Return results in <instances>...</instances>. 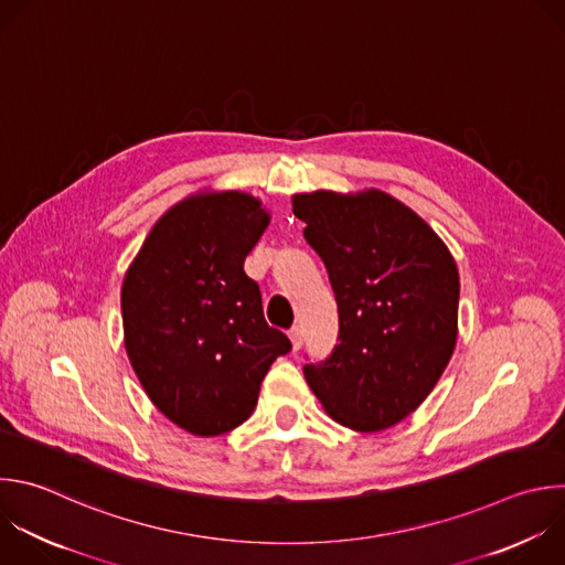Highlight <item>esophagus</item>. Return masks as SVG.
<instances>
[{
    "label": "esophagus",
    "mask_w": 565,
    "mask_h": 565,
    "mask_svg": "<svg viewBox=\"0 0 565 565\" xmlns=\"http://www.w3.org/2000/svg\"><path fill=\"white\" fill-rule=\"evenodd\" d=\"M288 337H290V341H292V350H299V348H301V341H303V332H301V328H299V326L290 328Z\"/></svg>",
    "instance_id": "34e87169"
}]
</instances>
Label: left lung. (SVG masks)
Returning <instances> with one entry per match:
<instances>
[{"instance_id":"8db88e82","label":"left lung","mask_w":565,"mask_h":565,"mask_svg":"<svg viewBox=\"0 0 565 565\" xmlns=\"http://www.w3.org/2000/svg\"><path fill=\"white\" fill-rule=\"evenodd\" d=\"M334 292L332 352L306 363L326 413L356 433L386 430L437 386L457 343L459 273L437 233L382 191L292 198Z\"/></svg>"}]
</instances>
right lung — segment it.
<instances>
[{
    "label": "right lung",
    "mask_w": 565,
    "mask_h": 565,
    "mask_svg": "<svg viewBox=\"0 0 565 565\" xmlns=\"http://www.w3.org/2000/svg\"><path fill=\"white\" fill-rule=\"evenodd\" d=\"M270 217L226 191L172 206L150 231L121 286L126 352L146 395L198 437L242 426L268 367L290 339L264 319L244 259Z\"/></svg>",
    "instance_id": "add662e5"
}]
</instances>
